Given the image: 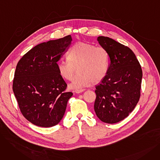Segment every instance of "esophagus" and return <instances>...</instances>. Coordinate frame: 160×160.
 Instances as JSON below:
<instances>
[{
    "instance_id": "esophagus-1",
    "label": "esophagus",
    "mask_w": 160,
    "mask_h": 160,
    "mask_svg": "<svg viewBox=\"0 0 160 160\" xmlns=\"http://www.w3.org/2000/svg\"><path fill=\"white\" fill-rule=\"evenodd\" d=\"M84 91H85L84 89H78V90H76L75 91V93H82V92Z\"/></svg>"
}]
</instances>
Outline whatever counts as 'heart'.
Returning <instances> with one entry per match:
<instances>
[{
    "label": "heart",
    "instance_id": "b5f03b06",
    "mask_svg": "<svg viewBox=\"0 0 160 160\" xmlns=\"http://www.w3.org/2000/svg\"><path fill=\"white\" fill-rule=\"evenodd\" d=\"M57 68L61 77L67 80L72 78L77 68L78 73L73 78L69 88L80 89L104 78L109 68L108 52L102 47L80 42L71 48L66 60L58 62Z\"/></svg>",
    "mask_w": 160,
    "mask_h": 160
}]
</instances>
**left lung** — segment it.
<instances>
[{
	"label": "left lung",
	"mask_w": 160,
	"mask_h": 160,
	"mask_svg": "<svg viewBox=\"0 0 160 160\" xmlns=\"http://www.w3.org/2000/svg\"><path fill=\"white\" fill-rule=\"evenodd\" d=\"M110 60L104 78L96 86L94 110L104 122L117 123L127 117L137 105L141 95L142 72L132 50L112 38L99 36Z\"/></svg>",
	"instance_id": "8db88e82"
}]
</instances>
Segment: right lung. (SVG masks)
Returning <instances> with one entry per match:
<instances>
[{"mask_svg": "<svg viewBox=\"0 0 160 160\" xmlns=\"http://www.w3.org/2000/svg\"><path fill=\"white\" fill-rule=\"evenodd\" d=\"M71 35L40 43L25 54L16 67L13 91L22 115L41 127L58 124L72 93L59 74L57 62L71 45Z\"/></svg>", "mask_w": 160, "mask_h": 160, "instance_id": "right-lung-1", "label": "right lung"}]
</instances>
